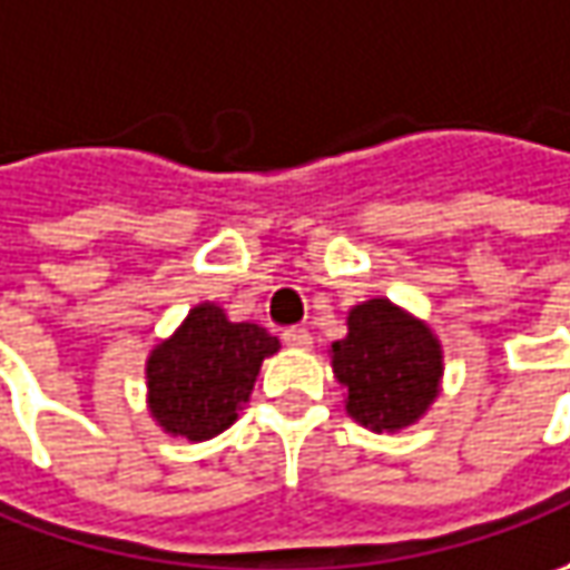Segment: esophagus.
Wrapping results in <instances>:
<instances>
[{"label": "esophagus", "instance_id": "34e87169", "mask_svg": "<svg viewBox=\"0 0 570 570\" xmlns=\"http://www.w3.org/2000/svg\"><path fill=\"white\" fill-rule=\"evenodd\" d=\"M284 344L293 346V350H308V346H312V334H308L305 327H286Z\"/></svg>", "mask_w": 570, "mask_h": 570}]
</instances>
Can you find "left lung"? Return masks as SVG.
<instances>
[{
	"label": "left lung",
	"instance_id": "left-lung-1",
	"mask_svg": "<svg viewBox=\"0 0 570 570\" xmlns=\"http://www.w3.org/2000/svg\"><path fill=\"white\" fill-rule=\"evenodd\" d=\"M331 368L353 420L372 432H401L439 397L444 353L416 315L391 299H368L350 308L346 337L331 344Z\"/></svg>",
	"mask_w": 570,
	"mask_h": 570
}]
</instances>
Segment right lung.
<instances>
[{
  "instance_id": "obj_1",
  "label": "right lung",
  "mask_w": 570,
  "mask_h": 570,
  "mask_svg": "<svg viewBox=\"0 0 570 570\" xmlns=\"http://www.w3.org/2000/svg\"><path fill=\"white\" fill-rule=\"evenodd\" d=\"M281 350L262 324L229 322L217 303H198L167 341L150 350L148 410L188 442H207L239 420L258 368Z\"/></svg>"
}]
</instances>
